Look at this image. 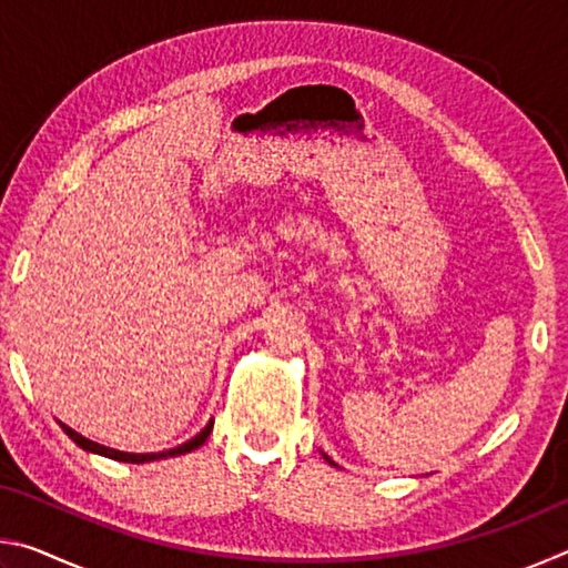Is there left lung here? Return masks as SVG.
<instances>
[{"label": "left lung", "instance_id": "1", "mask_svg": "<svg viewBox=\"0 0 568 568\" xmlns=\"http://www.w3.org/2000/svg\"><path fill=\"white\" fill-rule=\"evenodd\" d=\"M323 458H325V460H328V464H331V466H335V464H333V460H331L328 456H325V454H323Z\"/></svg>", "mask_w": 568, "mask_h": 568}]
</instances>
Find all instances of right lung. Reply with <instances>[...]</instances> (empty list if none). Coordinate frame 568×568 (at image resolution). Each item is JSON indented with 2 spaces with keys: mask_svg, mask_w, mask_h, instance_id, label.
Returning a JSON list of instances; mask_svg holds the SVG:
<instances>
[{
  "mask_svg": "<svg viewBox=\"0 0 568 568\" xmlns=\"http://www.w3.org/2000/svg\"><path fill=\"white\" fill-rule=\"evenodd\" d=\"M62 430L67 436H70L77 446H80L82 450H90V454H98V456H104V458H112V460H122V464H150V460H162V458H172V456H182V454H190V450L200 448L207 440V436L213 434V420L207 423V426L200 430V434L195 438L185 440V444H180L175 448L170 450H160V454H128V450H118V448H108V446H100L94 444V440L84 438L82 434H77V430H72L70 426H64V423H60Z\"/></svg>",
  "mask_w": 568,
  "mask_h": 568,
  "instance_id": "add662e5",
  "label": "right lung"
}]
</instances>
